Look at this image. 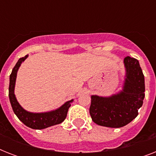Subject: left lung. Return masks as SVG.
Returning a JSON list of instances; mask_svg holds the SVG:
<instances>
[{"mask_svg": "<svg viewBox=\"0 0 156 156\" xmlns=\"http://www.w3.org/2000/svg\"><path fill=\"white\" fill-rule=\"evenodd\" d=\"M126 75L122 90L111 96L91 95L90 115L99 126L120 128L138 116L145 97V79L138 60L124 59Z\"/></svg>", "mask_w": 156, "mask_h": 156, "instance_id": "1", "label": "left lung"}]
</instances>
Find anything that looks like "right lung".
Masks as SVG:
<instances>
[{"mask_svg":"<svg viewBox=\"0 0 156 156\" xmlns=\"http://www.w3.org/2000/svg\"><path fill=\"white\" fill-rule=\"evenodd\" d=\"M27 57L28 55H26L24 57H22L18 60L9 76V97L13 112L24 125L34 129H43L50 126L61 124L65 121L69 108L71 106V103L73 102V100H69L63 105H61L60 108L52 111L46 112H30L23 108L16 99L14 95V87H15L17 73L21 66V64Z\"/></svg>","mask_w":156,"mask_h":156,"instance_id":"right-lung-1","label":"right lung"}]
</instances>
